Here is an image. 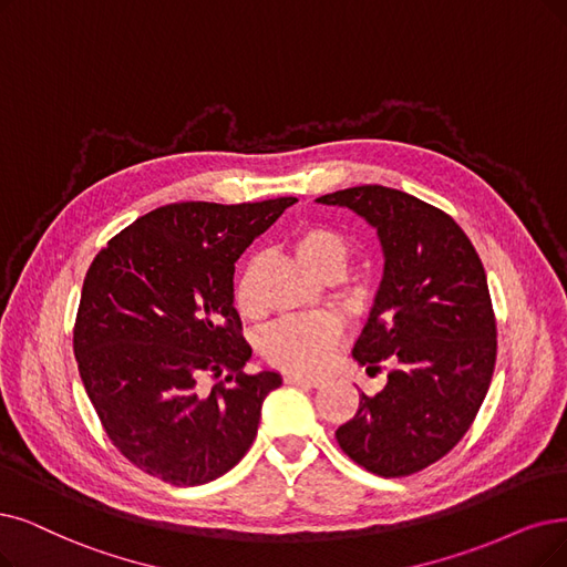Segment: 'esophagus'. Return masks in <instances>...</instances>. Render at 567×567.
Returning <instances> with one entry per match:
<instances>
[{"label":"esophagus","mask_w":567,"mask_h":567,"mask_svg":"<svg viewBox=\"0 0 567 567\" xmlns=\"http://www.w3.org/2000/svg\"><path fill=\"white\" fill-rule=\"evenodd\" d=\"M284 381L290 383V386H309V389H313V386H319V383H323L321 377H302V374H292V372L286 374Z\"/></svg>","instance_id":"1"}]
</instances>
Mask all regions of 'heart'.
Segmentation results:
<instances>
[{"label":"heart","instance_id":"b5f03b06","mask_svg":"<svg viewBox=\"0 0 567 567\" xmlns=\"http://www.w3.org/2000/svg\"><path fill=\"white\" fill-rule=\"evenodd\" d=\"M296 254L313 277L321 281L339 279L349 267L351 244L326 225H309L296 235ZM237 305L241 311L256 309L254 267H248L237 284ZM337 334V323L326 316L284 319L262 332L260 349L271 365L290 372H316L328 360Z\"/></svg>","mask_w":567,"mask_h":567}]
</instances>
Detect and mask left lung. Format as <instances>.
Returning a JSON list of instances; mask_svg holds the SVG:
<instances>
[{
    "label": "left lung",
    "mask_w": 567,
    "mask_h": 567,
    "mask_svg": "<svg viewBox=\"0 0 567 567\" xmlns=\"http://www.w3.org/2000/svg\"><path fill=\"white\" fill-rule=\"evenodd\" d=\"M377 230L383 277L353 360L393 370L374 398L360 395L337 427L344 454L379 477L440 461L467 433L495 368V319L486 271L458 223L419 197L358 186L316 197Z\"/></svg>",
    "instance_id": "8db88e82"
}]
</instances>
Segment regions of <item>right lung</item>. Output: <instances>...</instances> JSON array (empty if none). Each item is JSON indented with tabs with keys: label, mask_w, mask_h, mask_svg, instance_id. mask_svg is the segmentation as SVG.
Returning a JSON list of instances; mask_svg holds the SVG:
<instances>
[{
	"label": "right lung",
	"mask_w": 567,
	"mask_h": 567,
	"mask_svg": "<svg viewBox=\"0 0 567 567\" xmlns=\"http://www.w3.org/2000/svg\"><path fill=\"white\" fill-rule=\"evenodd\" d=\"M292 202L167 205L90 265L74 328L81 381L109 440L151 477L209 484L254 444L281 374L244 372L235 262ZM205 373L224 381L205 392Z\"/></svg>",
	"instance_id": "right-lung-1"
}]
</instances>
